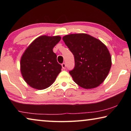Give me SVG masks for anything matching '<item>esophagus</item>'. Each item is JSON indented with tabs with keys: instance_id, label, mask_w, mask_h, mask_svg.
Returning a JSON list of instances; mask_svg holds the SVG:
<instances>
[{
	"instance_id": "1",
	"label": "esophagus",
	"mask_w": 131,
	"mask_h": 131,
	"mask_svg": "<svg viewBox=\"0 0 131 131\" xmlns=\"http://www.w3.org/2000/svg\"><path fill=\"white\" fill-rule=\"evenodd\" d=\"M62 67L63 69H65V68H66V64H65V63H63L62 64Z\"/></svg>"
}]
</instances>
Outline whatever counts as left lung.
<instances>
[{"label":"left lung","instance_id":"obj_1","mask_svg":"<svg viewBox=\"0 0 131 131\" xmlns=\"http://www.w3.org/2000/svg\"><path fill=\"white\" fill-rule=\"evenodd\" d=\"M62 39L74 57V68L69 72L74 81L85 89L98 87L107 77L112 66V57L107 47L86 34L68 35Z\"/></svg>","mask_w":131,"mask_h":131}]
</instances>
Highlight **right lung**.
Returning <instances> with one entry per match:
<instances>
[{"instance_id": "obj_1", "label": "right lung", "mask_w": 131, "mask_h": 131, "mask_svg": "<svg viewBox=\"0 0 131 131\" xmlns=\"http://www.w3.org/2000/svg\"><path fill=\"white\" fill-rule=\"evenodd\" d=\"M59 36H40L34 40L21 58L20 69L24 80L30 87L44 90L55 81L61 72L53 48L61 40Z\"/></svg>"}]
</instances>
